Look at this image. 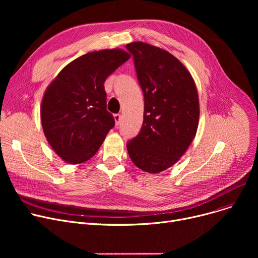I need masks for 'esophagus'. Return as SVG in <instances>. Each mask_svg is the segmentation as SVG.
<instances>
[{"mask_svg": "<svg viewBox=\"0 0 258 258\" xmlns=\"http://www.w3.org/2000/svg\"><path fill=\"white\" fill-rule=\"evenodd\" d=\"M114 119L116 121V124L118 125L120 123V121H121V115L120 114H115L114 115Z\"/></svg>", "mask_w": 258, "mask_h": 258, "instance_id": "1", "label": "esophagus"}]
</instances>
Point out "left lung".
Returning <instances> with one entry per match:
<instances>
[{"instance_id": "obj_1", "label": "left lung", "mask_w": 258, "mask_h": 258, "mask_svg": "<svg viewBox=\"0 0 258 258\" xmlns=\"http://www.w3.org/2000/svg\"><path fill=\"white\" fill-rule=\"evenodd\" d=\"M125 48L144 96L142 127L127 141V153L137 167L158 173L178 162L196 136L198 91L190 73L169 52L141 42Z\"/></svg>"}]
</instances>
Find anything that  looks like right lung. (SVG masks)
<instances>
[{
  "mask_svg": "<svg viewBox=\"0 0 258 258\" xmlns=\"http://www.w3.org/2000/svg\"><path fill=\"white\" fill-rule=\"evenodd\" d=\"M128 58L120 49L87 53L66 66L46 90L40 107L45 136L68 163L91 159L114 127L103 84Z\"/></svg>",
  "mask_w": 258,
  "mask_h": 258,
  "instance_id": "add662e5",
  "label": "right lung"
}]
</instances>
